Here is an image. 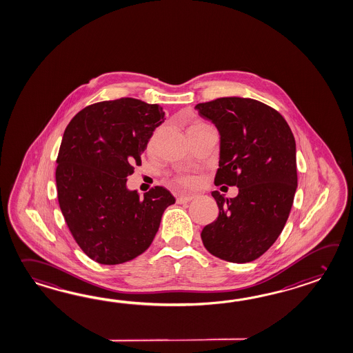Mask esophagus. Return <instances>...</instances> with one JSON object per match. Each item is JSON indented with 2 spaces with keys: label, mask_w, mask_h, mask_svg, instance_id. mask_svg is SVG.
I'll list each match as a JSON object with an SVG mask.
<instances>
[{
  "label": "esophagus",
  "mask_w": 353,
  "mask_h": 353,
  "mask_svg": "<svg viewBox=\"0 0 353 353\" xmlns=\"http://www.w3.org/2000/svg\"><path fill=\"white\" fill-rule=\"evenodd\" d=\"M194 197H195L194 195L179 196L177 197V203L179 204H188Z\"/></svg>",
  "instance_id": "obj_1"
}]
</instances>
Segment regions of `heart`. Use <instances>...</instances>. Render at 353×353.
Instances as JSON below:
<instances>
[{"mask_svg": "<svg viewBox=\"0 0 353 353\" xmlns=\"http://www.w3.org/2000/svg\"><path fill=\"white\" fill-rule=\"evenodd\" d=\"M197 125H201V124H196V125L192 126H197ZM176 183H177V188H192L194 186V183H195V181L192 180L191 177H180L179 180L176 181Z\"/></svg>", "mask_w": 353, "mask_h": 353, "instance_id": "obj_1", "label": "heart"}]
</instances>
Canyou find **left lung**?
Instances as JSON below:
<instances>
[{
    "instance_id": "8db88e82",
    "label": "left lung",
    "mask_w": 353,
    "mask_h": 353,
    "mask_svg": "<svg viewBox=\"0 0 353 353\" xmlns=\"http://www.w3.org/2000/svg\"><path fill=\"white\" fill-rule=\"evenodd\" d=\"M195 109L219 130L214 183L239 188L233 199L212 191L219 216L203 229V243L218 259L251 262L276 242L289 218L298 188L294 135L280 112L253 99L220 97Z\"/></svg>"
}]
</instances>
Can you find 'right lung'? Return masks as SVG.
Here are the masks:
<instances>
[{
  "label": "right lung",
  "mask_w": 353,
  "mask_h": 353,
  "mask_svg": "<svg viewBox=\"0 0 353 353\" xmlns=\"http://www.w3.org/2000/svg\"><path fill=\"white\" fill-rule=\"evenodd\" d=\"M163 121L157 103L124 97L87 106L64 130L55 171L58 201L74 241L97 263H124L147 251L176 201L161 186L143 197L126 188Z\"/></svg>",
  "instance_id": "add662e5"
}]
</instances>
